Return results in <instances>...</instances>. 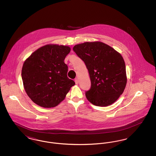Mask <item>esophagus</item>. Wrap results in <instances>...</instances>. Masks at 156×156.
Masks as SVG:
<instances>
[{
  "instance_id": "1",
  "label": "esophagus",
  "mask_w": 156,
  "mask_h": 156,
  "mask_svg": "<svg viewBox=\"0 0 156 156\" xmlns=\"http://www.w3.org/2000/svg\"><path fill=\"white\" fill-rule=\"evenodd\" d=\"M75 82L76 84H78V80L77 78H76V79L75 80Z\"/></svg>"
}]
</instances>
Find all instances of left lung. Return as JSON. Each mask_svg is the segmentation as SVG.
Listing matches in <instances>:
<instances>
[{"instance_id": "left-lung-1", "label": "left lung", "mask_w": 156, "mask_h": 156, "mask_svg": "<svg viewBox=\"0 0 156 156\" xmlns=\"http://www.w3.org/2000/svg\"><path fill=\"white\" fill-rule=\"evenodd\" d=\"M73 50L89 72L91 86L85 92L87 99L98 106L113 104L123 94L127 83L126 66L121 54L100 41L75 45Z\"/></svg>"}]
</instances>
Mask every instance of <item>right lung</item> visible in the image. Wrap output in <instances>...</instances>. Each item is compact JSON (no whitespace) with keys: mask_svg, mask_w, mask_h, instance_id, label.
I'll use <instances>...</instances> for the list:
<instances>
[{"mask_svg":"<svg viewBox=\"0 0 156 156\" xmlns=\"http://www.w3.org/2000/svg\"><path fill=\"white\" fill-rule=\"evenodd\" d=\"M70 51L67 45H45L25 60L22 69L23 86L34 103L45 108L55 107L74 85L67 77L68 66L64 62Z\"/></svg>","mask_w":156,"mask_h":156,"instance_id":"right-lung-1","label":"right lung"}]
</instances>
